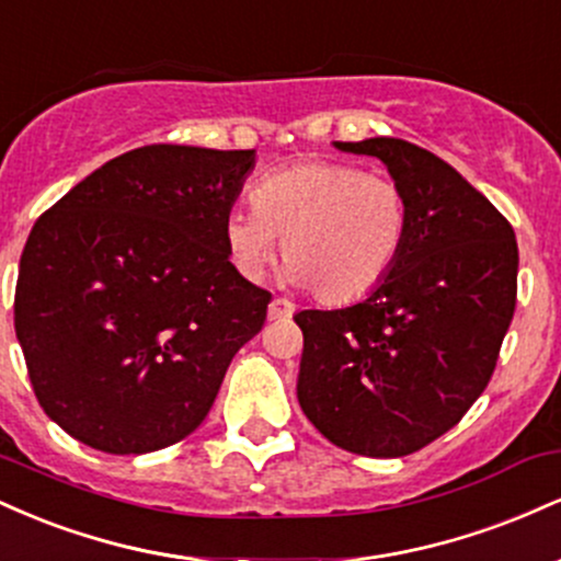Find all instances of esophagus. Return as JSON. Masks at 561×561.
Masks as SVG:
<instances>
[{"label": "esophagus", "mask_w": 561, "mask_h": 561, "mask_svg": "<svg viewBox=\"0 0 561 561\" xmlns=\"http://www.w3.org/2000/svg\"><path fill=\"white\" fill-rule=\"evenodd\" d=\"M295 306L285 298H274L268 302V319H289L293 317Z\"/></svg>", "instance_id": "esophagus-1"}]
</instances>
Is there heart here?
Masks as SVG:
<instances>
[{
	"instance_id": "b5f03b06",
	"label": "heart",
	"mask_w": 561,
	"mask_h": 561,
	"mask_svg": "<svg viewBox=\"0 0 561 561\" xmlns=\"http://www.w3.org/2000/svg\"><path fill=\"white\" fill-rule=\"evenodd\" d=\"M253 205L224 218V244L237 272L259 279L279 236L287 285L313 287L334 306L375 293L409 237L401 186L337 160H302L268 173Z\"/></svg>"
}]
</instances>
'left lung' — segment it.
Here are the masks:
<instances>
[{
	"label": "left lung",
	"mask_w": 561,
	"mask_h": 561,
	"mask_svg": "<svg viewBox=\"0 0 561 561\" xmlns=\"http://www.w3.org/2000/svg\"><path fill=\"white\" fill-rule=\"evenodd\" d=\"M385 163L409 199L388 279L334 311H300L298 401L327 440L396 459L448 433L491 382L517 302V240L485 195L411 141H332Z\"/></svg>",
	"instance_id": "left-lung-1"
}]
</instances>
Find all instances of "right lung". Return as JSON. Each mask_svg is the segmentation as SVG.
<instances>
[{
    "mask_svg": "<svg viewBox=\"0 0 561 561\" xmlns=\"http://www.w3.org/2000/svg\"><path fill=\"white\" fill-rule=\"evenodd\" d=\"M255 150L150 145L107 160L31 229L15 334L53 422L105 454L195 433L272 295L231 266L224 218Z\"/></svg>",
    "mask_w": 561,
    "mask_h": 561,
    "instance_id": "obj_1",
    "label": "right lung"
}]
</instances>
